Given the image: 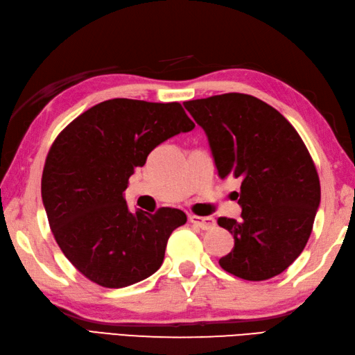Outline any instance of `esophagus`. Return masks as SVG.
Instances as JSON below:
<instances>
[{"instance_id": "1", "label": "esophagus", "mask_w": 355, "mask_h": 355, "mask_svg": "<svg viewBox=\"0 0 355 355\" xmlns=\"http://www.w3.org/2000/svg\"><path fill=\"white\" fill-rule=\"evenodd\" d=\"M188 220L202 230H209L216 225V220L213 218H200V216H196V214L188 216Z\"/></svg>"}]
</instances>
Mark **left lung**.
<instances>
[{
	"instance_id": "1",
	"label": "left lung",
	"mask_w": 355,
	"mask_h": 355,
	"mask_svg": "<svg viewBox=\"0 0 355 355\" xmlns=\"http://www.w3.org/2000/svg\"><path fill=\"white\" fill-rule=\"evenodd\" d=\"M184 107L204 128L220 179H241V219H218L234 237L219 265L254 282L284 272L305 248L320 205L319 175L302 137L276 108L243 93Z\"/></svg>"
}]
</instances>
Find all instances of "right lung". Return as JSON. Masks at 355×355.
<instances>
[{
    "instance_id": "1",
    "label": "right lung",
    "mask_w": 355,
    "mask_h": 355,
    "mask_svg": "<svg viewBox=\"0 0 355 355\" xmlns=\"http://www.w3.org/2000/svg\"><path fill=\"white\" fill-rule=\"evenodd\" d=\"M193 128L179 103L116 98L58 135L42 171V204L56 243L87 279L124 288L161 268L168 237L187 216L178 208L132 213L124 191L151 150Z\"/></svg>"
}]
</instances>
